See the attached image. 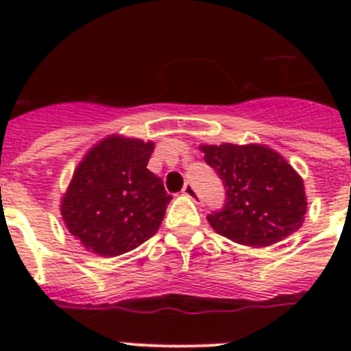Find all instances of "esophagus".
Masks as SVG:
<instances>
[{
	"instance_id": "obj_1",
	"label": "esophagus",
	"mask_w": 351,
	"mask_h": 351,
	"mask_svg": "<svg viewBox=\"0 0 351 351\" xmlns=\"http://www.w3.org/2000/svg\"><path fill=\"white\" fill-rule=\"evenodd\" d=\"M182 193H184V195H186V197H189V198H193V200H200V193L197 191V187L193 186L191 182H187L186 186H184V189H182Z\"/></svg>"
}]
</instances>
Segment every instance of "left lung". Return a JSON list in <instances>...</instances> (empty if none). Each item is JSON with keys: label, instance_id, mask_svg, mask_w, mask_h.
I'll list each match as a JSON object with an SVG mask.
<instances>
[{"label": "left lung", "instance_id": "1", "mask_svg": "<svg viewBox=\"0 0 351 351\" xmlns=\"http://www.w3.org/2000/svg\"><path fill=\"white\" fill-rule=\"evenodd\" d=\"M204 160L224 184L222 209L211 228L245 245H271L302 226L304 184L293 167L264 145H202Z\"/></svg>", "mask_w": 351, "mask_h": 351}]
</instances>
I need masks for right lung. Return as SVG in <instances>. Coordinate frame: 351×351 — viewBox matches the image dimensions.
<instances>
[{
	"label": "right lung",
	"instance_id": "obj_1",
	"mask_svg": "<svg viewBox=\"0 0 351 351\" xmlns=\"http://www.w3.org/2000/svg\"><path fill=\"white\" fill-rule=\"evenodd\" d=\"M153 149V142L109 136L90 149L74 173L62 217L96 255L118 256L158 231L173 197L147 169Z\"/></svg>",
	"mask_w": 351,
	"mask_h": 351
}]
</instances>
